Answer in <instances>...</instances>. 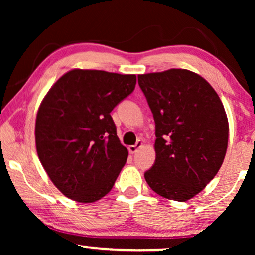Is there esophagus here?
<instances>
[{"label":"esophagus","mask_w":255,"mask_h":255,"mask_svg":"<svg viewBox=\"0 0 255 255\" xmlns=\"http://www.w3.org/2000/svg\"><path fill=\"white\" fill-rule=\"evenodd\" d=\"M141 146H142V141L141 140H138L137 142H135V145L128 146V152H130L131 154H134V153L137 152L138 149L141 147Z\"/></svg>","instance_id":"1"}]
</instances>
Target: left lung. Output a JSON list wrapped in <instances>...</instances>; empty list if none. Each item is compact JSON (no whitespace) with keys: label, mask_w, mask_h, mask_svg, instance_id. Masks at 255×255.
<instances>
[{"label":"left lung","mask_w":255,"mask_h":255,"mask_svg":"<svg viewBox=\"0 0 255 255\" xmlns=\"http://www.w3.org/2000/svg\"><path fill=\"white\" fill-rule=\"evenodd\" d=\"M155 122V161L145 180L160 196L190 200L216 176L224 161L229 123L209 82L172 68L138 75Z\"/></svg>","instance_id":"left-lung-1"}]
</instances>
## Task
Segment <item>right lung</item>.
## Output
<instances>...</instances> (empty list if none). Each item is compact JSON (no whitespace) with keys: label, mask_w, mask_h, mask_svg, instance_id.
I'll return each mask as SVG.
<instances>
[{"label":"right lung","mask_w":255,"mask_h":255,"mask_svg":"<svg viewBox=\"0 0 255 255\" xmlns=\"http://www.w3.org/2000/svg\"><path fill=\"white\" fill-rule=\"evenodd\" d=\"M137 76L73 69L44 97L36 120V147L65 196L92 203L109 193L128 152L110 113L134 90Z\"/></svg>","instance_id":"right-lung-1"}]
</instances>
